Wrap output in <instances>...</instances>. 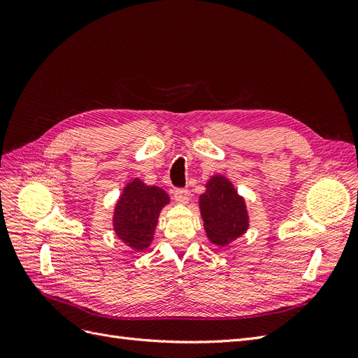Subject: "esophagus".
<instances>
[{"instance_id":"1","label":"esophagus","mask_w":358,"mask_h":358,"mask_svg":"<svg viewBox=\"0 0 358 358\" xmlns=\"http://www.w3.org/2000/svg\"><path fill=\"white\" fill-rule=\"evenodd\" d=\"M175 200L179 203V204H187L188 200H189V192L188 189H183V188H179L175 191Z\"/></svg>"}]
</instances>
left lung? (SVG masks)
<instances>
[{"label":"left lung","instance_id":"8db88e82","mask_svg":"<svg viewBox=\"0 0 358 358\" xmlns=\"http://www.w3.org/2000/svg\"><path fill=\"white\" fill-rule=\"evenodd\" d=\"M206 236L216 246H227L249 229L246 201L224 175H213L206 182L199 199Z\"/></svg>","mask_w":358,"mask_h":358}]
</instances>
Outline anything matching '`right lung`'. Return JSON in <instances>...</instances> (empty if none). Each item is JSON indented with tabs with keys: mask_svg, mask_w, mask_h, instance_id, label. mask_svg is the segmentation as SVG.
<instances>
[{
	"mask_svg": "<svg viewBox=\"0 0 358 358\" xmlns=\"http://www.w3.org/2000/svg\"><path fill=\"white\" fill-rule=\"evenodd\" d=\"M169 203V194L162 188L149 187L138 178L127 182L112 216L117 239L134 252L145 251L154 241L159 213Z\"/></svg>",
	"mask_w": 358,
	"mask_h": 358,
	"instance_id": "obj_1",
	"label": "right lung"
}]
</instances>
